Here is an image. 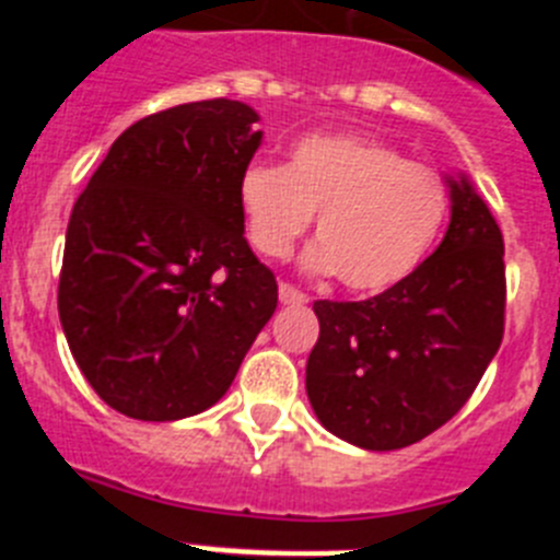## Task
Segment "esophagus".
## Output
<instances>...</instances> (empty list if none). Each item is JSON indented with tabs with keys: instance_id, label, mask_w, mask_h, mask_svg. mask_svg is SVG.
Instances as JSON below:
<instances>
[{
	"instance_id": "esophagus-1",
	"label": "esophagus",
	"mask_w": 560,
	"mask_h": 560,
	"mask_svg": "<svg viewBox=\"0 0 560 560\" xmlns=\"http://www.w3.org/2000/svg\"><path fill=\"white\" fill-rule=\"evenodd\" d=\"M280 303L283 305H305L308 303V294H305V291H300L296 289V285H291V283H280Z\"/></svg>"
}]
</instances>
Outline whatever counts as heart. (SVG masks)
<instances>
[{
	"mask_svg": "<svg viewBox=\"0 0 560 560\" xmlns=\"http://www.w3.org/2000/svg\"><path fill=\"white\" fill-rule=\"evenodd\" d=\"M237 201L249 244L266 257L289 255L316 212L319 241L305 260L364 294L407 280L448 215L446 179L434 167L364 133L296 140L283 167H246Z\"/></svg>",
	"mask_w": 560,
	"mask_h": 560,
	"instance_id": "obj_1",
	"label": "heart"
}]
</instances>
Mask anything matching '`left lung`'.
Returning a JSON list of instances; mask_svg holds the SVG:
<instances>
[{"label": "left lung", "mask_w": 560, "mask_h": 560, "mask_svg": "<svg viewBox=\"0 0 560 560\" xmlns=\"http://www.w3.org/2000/svg\"><path fill=\"white\" fill-rule=\"evenodd\" d=\"M504 244L468 182H452L443 244L359 303L316 300L305 389L323 427L370 452L412 446L471 398L504 336Z\"/></svg>", "instance_id": "8db88e82"}]
</instances>
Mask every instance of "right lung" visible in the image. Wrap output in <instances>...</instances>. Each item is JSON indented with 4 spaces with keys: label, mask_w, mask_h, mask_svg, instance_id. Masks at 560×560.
I'll use <instances>...</instances> for the list:
<instances>
[{
    "label": "right lung",
    "mask_w": 560,
    "mask_h": 560,
    "mask_svg": "<svg viewBox=\"0 0 560 560\" xmlns=\"http://www.w3.org/2000/svg\"><path fill=\"white\" fill-rule=\"evenodd\" d=\"M226 97L148 114L114 140L67 226L58 316L108 407L179 420L230 389L277 308L244 237L237 182L260 131Z\"/></svg>",
    "instance_id": "1"
}]
</instances>
